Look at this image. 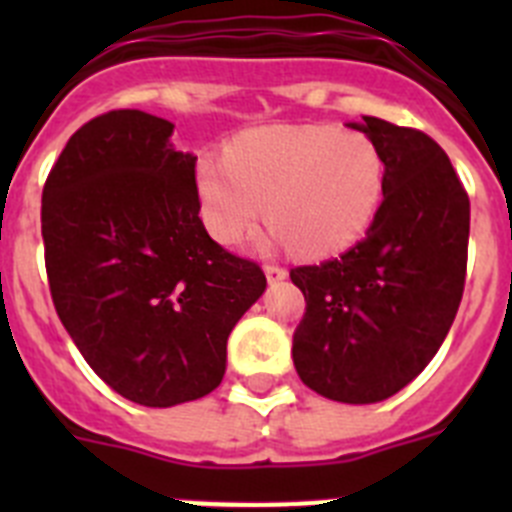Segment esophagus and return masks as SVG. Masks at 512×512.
<instances>
[{
    "label": "esophagus",
    "instance_id": "esophagus-1",
    "mask_svg": "<svg viewBox=\"0 0 512 512\" xmlns=\"http://www.w3.org/2000/svg\"><path fill=\"white\" fill-rule=\"evenodd\" d=\"M264 271H266V279H269V282H282V279H287V269L279 264H266Z\"/></svg>",
    "mask_w": 512,
    "mask_h": 512
}]
</instances>
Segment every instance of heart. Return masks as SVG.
<instances>
[{
  "label": "heart",
  "mask_w": 512,
  "mask_h": 512,
  "mask_svg": "<svg viewBox=\"0 0 512 512\" xmlns=\"http://www.w3.org/2000/svg\"><path fill=\"white\" fill-rule=\"evenodd\" d=\"M382 148L338 125H269L241 133L220 156H200L194 184L207 233L238 246L266 223L284 246L323 259L354 246L384 200Z\"/></svg>",
  "instance_id": "1"
}]
</instances>
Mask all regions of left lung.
Instances as JSON below:
<instances>
[{"mask_svg": "<svg viewBox=\"0 0 512 512\" xmlns=\"http://www.w3.org/2000/svg\"><path fill=\"white\" fill-rule=\"evenodd\" d=\"M351 128L384 153V200L354 248L295 266L305 295L292 336L302 382L318 395L369 405L400 392L436 356L467 279L469 194L423 130L379 117Z\"/></svg>", "mask_w": 512, "mask_h": 512, "instance_id": "obj_1", "label": "left lung"}]
</instances>
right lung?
Returning <instances> with one entry per match:
<instances>
[{"mask_svg":"<svg viewBox=\"0 0 512 512\" xmlns=\"http://www.w3.org/2000/svg\"><path fill=\"white\" fill-rule=\"evenodd\" d=\"M174 122L110 110L69 138L43 187L53 305L117 395L171 408L215 390L233 325L266 289L261 266L207 235L197 156Z\"/></svg>","mask_w":512,"mask_h":512,"instance_id":"right-lung-1","label":"right lung"}]
</instances>
